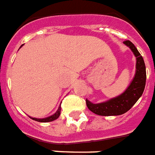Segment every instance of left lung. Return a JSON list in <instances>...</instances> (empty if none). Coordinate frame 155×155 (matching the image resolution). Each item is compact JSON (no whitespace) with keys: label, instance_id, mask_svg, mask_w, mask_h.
<instances>
[{"label":"left lung","instance_id":"left-lung-1","mask_svg":"<svg viewBox=\"0 0 155 155\" xmlns=\"http://www.w3.org/2000/svg\"><path fill=\"white\" fill-rule=\"evenodd\" d=\"M123 42L130 48L136 57V74L130 85L117 97L100 104H93L86 99L88 108L97 115L118 116L127 113L141 97L144 92L146 81V71L144 59L130 41L127 40Z\"/></svg>","mask_w":155,"mask_h":155}]
</instances>
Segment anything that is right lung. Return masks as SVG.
I'll list each match as a JSON object with an SVG mask.
<instances>
[{"instance_id":"1","label":"right lung","mask_w":155,"mask_h":155,"mask_svg":"<svg viewBox=\"0 0 155 155\" xmlns=\"http://www.w3.org/2000/svg\"><path fill=\"white\" fill-rule=\"evenodd\" d=\"M20 48H21V47H20ZM60 114H61V106H59V107H58V109H57V112H56L53 115L50 116V117H46V118H35V117H30L31 119L34 120V121H39V122H48V121H54V120H56V119L58 118V117H59V116H60Z\"/></svg>"}]
</instances>
